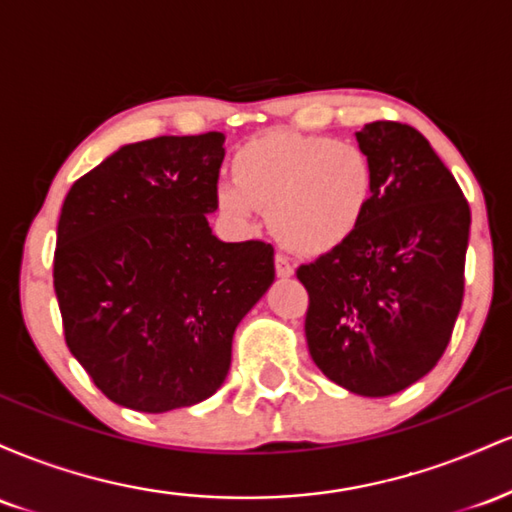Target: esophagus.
<instances>
[{
  "instance_id": "1",
  "label": "esophagus",
  "mask_w": 512,
  "mask_h": 512,
  "mask_svg": "<svg viewBox=\"0 0 512 512\" xmlns=\"http://www.w3.org/2000/svg\"><path fill=\"white\" fill-rule=\"evenodd\" d=\"M274 269H276V276H281V279H289V276H293V264L286 260L284 255L274 257Z\"/></svg>"
}]
</instances>
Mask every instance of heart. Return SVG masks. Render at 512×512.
Instances as JSON below:
<instances>
[{
  "instance_id": "b5f03b06",
  "label": "heart",
  "mask_w": 512,
  "mask_h": 512,
  "mask_svg": "<svg viewBox=\"0 0 512 512\" xmlns=\"http://www.w3.org/2000/svg\"><path fill=\"white\" fill-rule=\"evenodd\" d=\"M233 182L216 190L223 214L238 223L269 209V228L298 255H327L358 231L373 199L366 151L351 142L296 132H269L236 151Z\"/></svg>"
}]
</instances>
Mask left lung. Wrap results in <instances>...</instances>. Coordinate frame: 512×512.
I'll return each instance as SVG.
<instances>
[{"mask_svg": "<svg viewBox=\"0 0 512 512\" xmlns=\"http://www.w3.org/2000/svg\"><path fill=\"white\" fill-rule=\"evenodd\" d=\"M356 142L375 175L366 219L296 276L310 298L305 339L315 366L354 395L387 397L424 378L450 342L472 214L414 127L370 122Z\"/></svg>", "mask_w": 512, "mask_h": 512, "instance_id": "1", "label": "left lung"}]
</instances>
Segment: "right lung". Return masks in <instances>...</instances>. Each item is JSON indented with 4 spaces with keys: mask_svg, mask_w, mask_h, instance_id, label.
<instances>
[{
    "mask_svg": "<svg viewBox=\"0 0 512 512\" xmlns=\"http://www.w3.org/2000/svg\"><path fill=\"white\" fill-rule=\"evenodd\" d=\"M221 132L120 146L67 192L55 293L64 339L120 407L163 414L214 395L238 322L274 281V248L211 233Z\"/></svg>",
    "mask_w": 512,
    "mask_h": 512,
    "instance_id": "right-lung-1",
    "label": "right lung"
}]
</instances>
